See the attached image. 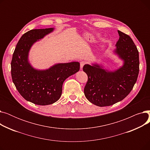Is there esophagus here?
I'll return each mask as SVG.
<instances>
[{
	"instance_id": "34e87169",
	"label": "esophagus",
	"mask_w": 150,
	"mask_h": 150,
	"mask_svg": "<svg viewBox=\"0 0 150 150\" xmlns=\"http://www.w3.org/2000/svg\"><path fill=\"white\" fill-rule=\"evenodd\" d=\"M86 64V62L85 61H82L80 62V68H81V69H83V66H84Z\"/></svg>"
}]
</instances>
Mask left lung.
Wrapping results in <instances>:
<instances>
[{"instance_id": "1", "label": "left lung", "mask_w": 150, "mask_h": 150, "mask_svg": "<svg viewBox=\"0 0 150 150\" xmlns=\"http://www.w3.org/2000/svg\"><path fill=\"white\" fill-rule=\"evenodd\" d=\"M119 39L115 52L125 61L122 67L108 72L100 66L86 64L83 71L88 76L84 89L85 97L96 106L112 105L122 101L132 91L139 72V51L131 37L118 30Z\"/></svg>"}]
</instances>
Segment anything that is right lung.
Masks as SVG:
<instances>
[{
    "mask_svg": "<svg viewBox=\"0 0 150 150\" xmlns=\"http://www.w3.org/2000/svg\"><path fill=\"white\" fill-rule=\"evenodd\" d=\"M53 28L31 30L23 34L14 51L11 74L16 88L26 100L38 105H49L58 101L66 78L80 70V63L72 62L54 65L46 70H37L28 62L31 46Z\"/></svg>",
    "mask_w": 150,
    "mask_h": 150,
    "instance_id": "right-lung-1",
    "label": "right lung"
}]
</instances>
